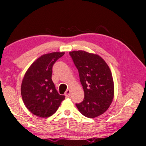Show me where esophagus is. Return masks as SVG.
I'll return each instance as SVG.
<instances>
[{
    "label": "esophagus",
    "mask_w": 146,
    "mask_h": 146,
    "mask_svg": "<svg viewBox=\"0 0 146 146\" xmlns=\"http://www.w3.org/2000/svg\"><path fill=\"white\" fill-rule=\"evenodd\" d=\"M65 96L66 97V98H69L70 96V89H68L67 91H66V93H65Z\"/></svg>",
    "instance_id": "esophagus-1"
}]
</instances>
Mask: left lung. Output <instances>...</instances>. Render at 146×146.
I'll use <instances>...</instances> for the list:
<instances>
[{
    "label": "left lung",
    "instance_id": "1",
    "mask_svg": "<svg viewBox=\"0 0 146 146\" xmlns=\"http://www.w3.org/2000/svg\"><path fill=\"white\" fill-rule=\"evenodd\" d=\"M69 54L78 70L84 92L83 101L76 104L77 108L87 118L100 116L108 109L114 98V81L109 66L96 54L84 51Z\"/></svg>",
    "mask_w": 146,
    "mask_h": 146
}]
</instances>
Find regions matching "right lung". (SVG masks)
Listing matches in <instances>:
<instances>
[{
    "label": "right lung",
    "instance_id": "1",
    "mask_svg": "<svg viewBox=\"0 0 146 146\" xmlns=\"http://www.w3.org/2000/svg\"><path fill=\"white\" fill-rule=\"evenodd\" d=\"M64 52L45 54L32 64L23 77L21 93L28 110L36 116L47 118L55 112L65 99L59 95L51 79L52 68Z\"/></svg>",
    "mask_w": 146,
    "mask_h": 146
}]
</instances>
